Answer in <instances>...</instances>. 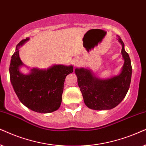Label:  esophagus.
Wrapping results in <instances>:
<instances>
[{
  "mask_svg": "<svg viewBox=\"0 0 146 146\" xmlns=\"http://www.w3.org/2000/svg\"><path fill=\"white\" fill-rule=\"evenodd\" d=\"M74 65H75V66H76L77 65V63H74Z\"/></svg>",
  "mask_w": 146,
  "mask_h": 146,
  "instance_id": "34e87169",
  "label": "esophagus"
}]
</instances>
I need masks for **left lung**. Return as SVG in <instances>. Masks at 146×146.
<instances>
[{"label": "left lung", "instance_id": "obj_1", "mask_svg": "<svg viewBox=\"0 0 146 146\" xmlns=\"http://www.w3.org/2000/svg\"><path fill=\"white\" fill-rule=\"evenodd\" d=\"M117 39L121 44V54L124 64L121 73L106 80H101L90 70L75 69L77 83L82 93L85 104L95 110H111L117 106L125 98L131 83L132 67L129 56L124 49V43L119 36Z\"/></svg>", "mask_w": 146, "mask_h": 146}]
</instances>
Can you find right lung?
<instances>
[{"label": "right lung", "instance_id": "add662e5", "mask_svg": "<svg viewBox=\"0 0 146 146\" xmlns=\"http://www.w3.org/2000/svg\"><path fill=\"white\" fill-rule=\"evenodd\" d=\"M29 38L17 44L11 57L10 79L19 100L30 110L47 113L57 110L61 106L65 77L73 73V66L53 65L46 70L33 69L29 75H23L19 67L23 64L19 57V47Z\"/></svg>", "mask_w": 146, "mask_h": 146}]
</instances>
